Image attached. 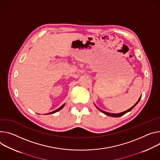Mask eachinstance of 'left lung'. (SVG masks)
Segmentation results:
<instances>
[{"label":"left lung","instance_id":"left-lung-1","mask_svg":"<svg viewBox=\"0 0 160 160\" xmlns=\"http://www.w3.org/2000/svg\"><path fill=\"white\" fill-rule=\"evenodd\" d=\"M140 98H141V96L140 97V98L138 99V100L137 101V102L132 107H131L129 109H128V110H127L126 111H124V112H121V113H109V112H105V111H103V110H101V109H99L97 106H96V107L99 110V111H101V112H103V113H105V115H108V116H110V117H113V118H119V117H121V116H122L123 115H124L125 113H126L127 112H129V111H131L137 105V103L139 102V101H140Z\"/></svg>","mask_w":160,"mask_h":160}]
</instances>
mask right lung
<instances>
[{
    "label": "right lung",
    "mask_w": 160,
    "mask_h": 160,
    "mask_svg": "<svg viewBox=\"0 0 160 160\" xmlns=\"http://www.w3.org/2000/svg\"><path fill=\"white\" fill-rule=\"evenodd\" d=\"M64 105H65V104H64V105H62L61 107H60L58 109H57V110H54V111H53V112H50V113H48L47 114H51V113H55V112H58V111H59V110H61L64 107Z\"/></svg>",
    "instance_id": "add662e5"
}]
</instances>
